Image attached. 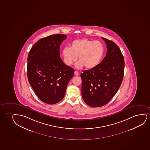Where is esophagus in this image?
I'll return each instance as SVG.
<instances>
[{
  "instance_id": "1",
  "label": "esophagus",
  "mask_w": 150,
  "mask_h": 150,
  "mask_svg": "<svg viewBox=\"0 0 150 150\" xmlns=\"http://www.w3.org/2000/svg\"><path fill=\"white\" fill-rule=\"evenodd\" d=\"M74 74L76 76H79V72H78L77 71H75Z\"/></svg>"
}]
</instances>
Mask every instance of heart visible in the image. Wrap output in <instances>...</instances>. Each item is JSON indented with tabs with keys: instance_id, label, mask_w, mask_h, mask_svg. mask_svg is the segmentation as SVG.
Listing matches in <instances>:
<instances>
[{
	"instance_id": "heart-1",
	"label": "heart",
	"mask_w": 150,
	"mask_h": 150,
	"mask_svg": "<svg viewBox=\"0 0 150 150\" xmlns=\"http://www.w3.org/2000/svg\"><path fill=\"white\" fill-rule=\"evenodd\" d=\"M105 48L103 44L99 41L88 38L78 39L71 43L70 47L63 48L62 56L65 64L71 66L78 58L76 67L81 69L93 68L100 63L104 56Z\"/></svg>"
}]
</instances>
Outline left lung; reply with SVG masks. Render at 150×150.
Here are the masks:
<instances>
[{
    "instance_id": "8db88e82",
    "label": "left lung",
    "mask_w": 150,
    "mask_h": 150,
    "mask_svg": "<svg viewBox=\"0 0 150 150\" xmlns=\"http://www.w3.org/2000/svg\"><path fill=\"white\" fill-rule=\"evenodd\" d=\"M101 38L107 47L104 59L97 67L81 74L82 97L88 105L94 108L110 101L121 85L124 72L123 55L119 47L112 41Z\"/></svg>"
}]
</instances>
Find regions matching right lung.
Instances as JSON below:
<instances>
[{"mask_svg": "<svg viewBox=\"0 0 150 150\" xmlns=\"http://www.w3.org/2000/svg\"><path fill=\"white\" fill-rule=\"evenodd\" d=\"M67 36L54 34L42 38L33 46L28 56L29 83L40 100L53 104L64 97L74 70L60 57V47Z\"/></svg>", "mask_w": 150, "mask_h": 150, "instance_id": "obj_1", "label": "right lung"}]
</instances>
